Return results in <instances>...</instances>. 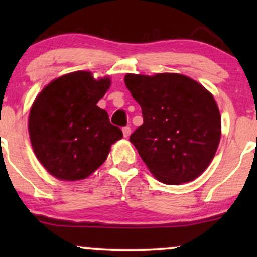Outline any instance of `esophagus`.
I'll use <instances>...</instances> for the list:
<instances>
[{"instance_id": "obj_1", "label": "esophagus", "mask_w": 257, "mask_h": 257, "mask_svg": "<svg viewBox=\"0 0 257 257\" xmlns=\"http://www.w3.org/2000/svg\"><path fill=\"white\" fill-rule=\"evenodd\" d=\"M131 133H132L131 126H124V128H123V135H124V138H128L129 135H131Z\"/></svg>"}]
</instances>
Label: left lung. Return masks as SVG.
<instances>
[{"label": "left lung", "instance_id": "left-lung-1", "mask_svg": "<svg viewBox=\"0 0 257 257\" xmlns=\"http://www.w3.org/2000/svg\"><path fill=\"white\" fill-rule=\"evenodd\" d=\"M124 82L144 117L129 140L150 172L168 185L198 178L221 138V116L211 93L180 73H126Z\"/></svg>", "mask_w": 257, "mask_h": 257}]
</instances>
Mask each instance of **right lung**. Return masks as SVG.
Segmentation results:
<instances>
[{
    "instance_id": "1",
    "label": "right lung",
    "mask_w": 257,
    "mask_h": 257,
    "mask_svg": "<svg viewBox=\"0 0 257 257\" xmlns=\"http://www.w3.org/2000/svg\"><path fill=\"white\" fill-rule=\"evenodd\" d=\"M110 85L108 77L95 79L89 71H76L52 81L34 101L29 116L32 149L57 179L88 178L122 139L107 112L96 106Z\"/></svg>"
}]
</instances>
